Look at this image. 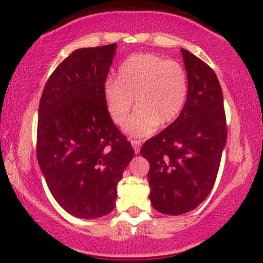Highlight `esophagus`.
<instances>
[{"label": "esophagus", "mask_w": 263, "mask_h": 263, "mask_svg": "<svg viewBox=\"0 0 263 263\" xmlns=\"http://www.w3.org/2000/svg\"><path fill=\"white\" fill-rule=\"evenodd\" d=\"M131 144H132V147H134V149H135L136 154H138L139 148H141V145H142V142L138 141V139H132Z\"/></svg>", "instance_id": "1"}]
</instances>
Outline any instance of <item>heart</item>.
I'll return each mask as SVG.
<instances>
[{
    "label": "heart",
    "mask_w": 263,
    "mask_h": 263,
    "mask_svg": "<svg viewBox=\"0 0 263 263\" xmlns=\"http://www.w3.org/2000/svg\"><path fill=\"white\" fill-rule=\"evenodd\" d=\"M189 91L188 75L178 62L167 61L153 53L129 55L119 66L118 79L109 78L103 86V97L108 114L132 137L152 135L160 122L175 121L183 110Z\"/></svg>",
    "instance_id": "obj_1"
}]
</instances>
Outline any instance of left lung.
Instances as JSON below:
<instances>
[{
	"label": "left lung",
	"instance_id": "left-lung-1",
	"mask_svg": "<svg viewBox=\"0 0 263 263\" xmlns=\"http://www.w3.org/2000/svg\"><path fill=\"white\" fill-rule=\"evenodd\" d=\"M189 91L181 114L142 145L149 161V199L156 211L182 215L194 210L214 187L227 141L223 95L214 70L181 49Z\"/></svg>",
	"mask_w": 263,
	"mask_h": 263
}]
</instances>
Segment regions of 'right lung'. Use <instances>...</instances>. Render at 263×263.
<instances>
[{
  "mask_svg": "<svg viewBox=\"0 0 263 263\" xmlns=\"http://www.w3.org/2000/svg\"><path fill=\"white\" fill-rule=\"evenodd\" d=\"M115 53L116 43L76 49L53 71L40 101V168L58 204L85 220L114 210L118 183L135 155L103 97Z\"/></svg>",
  "mask_w": 263,
  "mask_h": 263,
  "instance_id": "add662e5",
  "label": "right lung"
}]
</instances>
